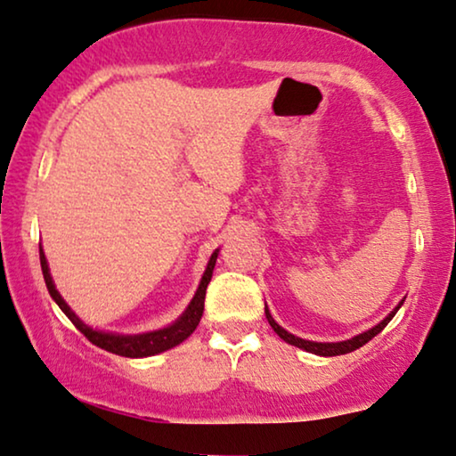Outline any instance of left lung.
<instances>
[{
    "label": "left lung",
    "mask_w": 456,
    "mask_h": 456,
    "mask_svg": "<svg viewBox=\"0 0 456 456\" xmlns=\"http://www.w3.org/2000/svg\"><path fill=\"white\" fill-rule=\"evenodd\" d=\"M401 305H403V300H401V302H399V306L395 308V310H391V313H388L387 319H382V321L379 322V325H374L372 329H368V331H364V333L355 335V338H352V339H347V341H338V343H319V341H308V339H300V338H296V335L288 333L286 329L277 325V322L273 321L272 313H269V310H267V306H265V316H267L269 325H272L273 331H275L277 335H280V338H281L283 341L289 343V346H296V347L305 349V352L316 354V355H341V354H349V352H354V349L362 347V346H364V343H368V341H370L372 338H376V335H379V333L382 331V329H385V327L388 325V321H391L393 316L397 314V310L401 308Z\"/></svg>",
    "instance_id": "obj_1"
}]
</instances>
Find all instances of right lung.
<instances>
[{
    "label": "right lung",
    "mask_w": 456,
    "mask_h": 456,
    "mask_svg": "<svg viewBox=\"0 0 456 456\" xmlns=\"http://www.w3.org/2000/svg\"><path fill=\"white\" fill-rule=\"evenodd\" d=\"M38 250H41V267H43L45 283H47L51 298L57 302V306L61 308L65 314H68V319L74 322L77 331L84 333L86 338H88V341H92L98 347L107 349V352H110V354L125 355V358H148V355L167 352V349L179 346V343H183L191 333L195 331L197 325H200V321H201L203 302H206V289H208L209 280H212L216 259H217V250H216V253L209 256L206 273H203V277H201L200 288H197L193 300H191L187 310H184V313L173 322V325L158 329V331L140 333V335H118V333H109V331H96V329L86 325L82 319H77V314L68 306V302L61 298V294L57 292L55 283H53V277L49 273V265H47V256H45V253H43V247Z\"/></svg>",
    "instance_id": "right-lung-1"
}]
</instances>
